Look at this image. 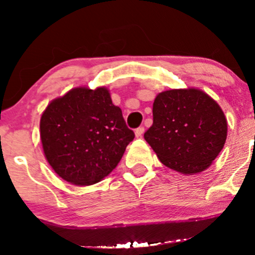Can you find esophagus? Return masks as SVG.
I'll return each instance as SVG.
<instances>
[{
	"instance_id": "esophagus-1",
	"label": "esophagus",
	"mask_w": 255,
	"mask_h": 255,
	"mask_svg": "<svg viewBox=\"0 0 255 255\" xmlns=\"http://www.w3.org/2000/svg\"><path fill=\"white\" fill-rule=\"evenodd\" d=\"M144 130H145V128H144V127H139V128H136L135 131H134V133H135V136H136V137H140V136H141L142 134H144Z\"/></svg>"
}]
</instances>
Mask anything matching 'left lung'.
Returning <instances> with one entry per match:
<instances>
[{
	"label": "left lung",
	"instance_id": "obj_1",
	"mask_svg": "<svg viewBox=\"0 0 255 255\" xmlns=\"http://www.w3.org/2000/svg\"><path fill=\"white\" fill-rule=\"evenodd\" d=\"M153 125L145 140L165 166L184 175L205 171L218 156L228 135L223 110L204 91L172 89L154 98Z\"/></svg>",
	"mask_w": 255,
	"mask_h": 255
}]
</instances>
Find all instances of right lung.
I'll return each instance as SVG.
<instances>
[{"instance_id": "add662e5", "label": "right lung", "mask_w": 255, "mask_h": 255, "mask_svg": "<svg viewBox=\"0 0 255 255\" xmlns=\"http://www.w3.org/2000/svg\"><path fill=\"white\" fill-rule=\"evenodd\" d=\"M44 156L56 174L91 186L110 174L134 139L107 87L79 86L52 99L40 118Z\"/></svg>"}]
</instances>
